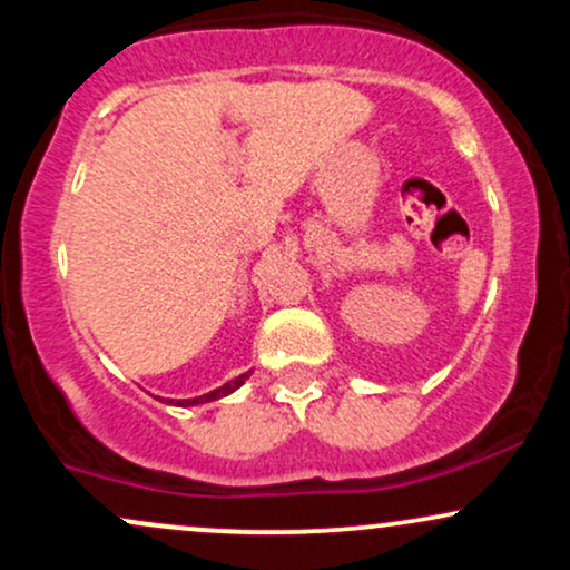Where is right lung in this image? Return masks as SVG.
I'll use <instances>...</instances> for the list:
<instances>
[{"label": "right lung", "instance_id": "add662e5", "mask_svg": "<svg viewBox=\"0 0 570 570\" xmlns=\"http://www.w3.org/2000/svg\"><path fill=\"white\" fill-rule=\"evenodd\" d=\"M248 375H238V377H233L230 383H225V385H219L217 391H208V394H203V396H195V399H179V407H189V404H203V402H214V399H222V396H227V394H233L235 389H238V385H244V381H246Z\"/></svg>", "mask_w": 570, "mask_h": 570}]
</instances>
